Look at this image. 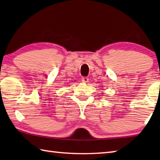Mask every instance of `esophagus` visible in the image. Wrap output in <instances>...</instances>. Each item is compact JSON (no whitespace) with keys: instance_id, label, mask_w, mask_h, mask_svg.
Wrapping results in <instances>:
<instances>
[{"instance_id":"1","label":"esophagus","mask_w":160,"mask_h":160,"mask_svg":"<svg viewBox=\"0 0 160 160\" xmlns=\"http://www.w3.org/2000/svg\"><path fill=\"white\" fill-rule=\"evenodd\" d=\"M82 82H84V83H87L89 82V78H86V77H84V78H82Z\"/></svg>"}]
</instances>
